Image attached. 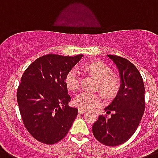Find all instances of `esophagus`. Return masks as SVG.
<instances>
[{"mask_svg":"<svg viewBox=\"0 0 158 158\" xmlns=\"http://www.w3.org/2000/svg\"><path fill=\"white\" fill-rule=\"evenodd\" d=\"M87 112V111H86V110H84V109H82V108H79V112L80 114H83V113H85V112Z\"/></svg>","mask_w":158,"mask_h":158,"instance_id":"1","label":"esophagus"}]
</instances>
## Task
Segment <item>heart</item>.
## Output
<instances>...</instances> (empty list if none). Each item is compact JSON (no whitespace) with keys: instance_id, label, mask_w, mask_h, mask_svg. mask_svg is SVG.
I'll return each instance as SVG.
<instances>
[{"instance_id":"heart-1","label":"heart","mask_w":158,"mask_h":158,"mask_svg":"<svg viewBox=\"0 0 158 158\" xmlns=\"http://www.w3.org/2000/svg\"><path fill=\"white\" fill-rule=\"evenodd\" d=\"M83 69L95 76L98 80V88L101 91L106 98H113L120 90V79L112 75V70L105 63L100 61H92L83 65ZM66 86L70 91H76L80 87L79 74L77 70L72 69L65 78ZM103 98L100 94L90 93L83 91L74 99V104L84 110L95 108L102 104Z\"/></svg>"}]
</instances>
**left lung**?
<instances>
[{
  "label": "left lung",
  "instance_id": "obj_1",
  "mask_svg": "<svg viewBox=\"0 0 158 158\" xmlns=\"http://www.w3.org/2000/svg\"><path fill=\"white\" fill-rule=\"evenodd\" d=\"M116 65L121 85L113 101L104 108L111 117L99 116L92 125L95 139L107 146L126 142L136 132L144 115V86L140 73L128 59L108 54Z\"/></svg>",
  "mask_w": 158,
  "mask_h": 158
}]
</instances>
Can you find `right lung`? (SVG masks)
Listing matches in <instances>:
<instances>
[{"label":"right lung","mask_w":158,"mask_h":158,"mask_svg":"<svg viewBox=\"0 0 158 158\" xmlns=\"http://www.w3.org/2000/svg\"><path fill=\"white\" fill-rule=\"evenodd\" d=\"M83 54L75 57L46 54L27 67L17 99L23 124L34 139L54 144L63 139L78 115L71 108L65 78Z\"/></svg>","instance_id":"1"}]
</instances>
